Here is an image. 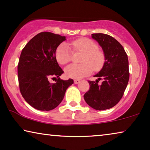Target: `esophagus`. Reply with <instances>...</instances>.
<instances>
[{
    "mask_svg": "<svg viewBox=\"0 0 150 150\" xmlns=\"http://www.w3.org/2000/svg\"><path fill=\"white\" fill-rule=\"evenodd\" d=\"M74 84H79L81 81H80V80H77L76 79V80H74Z\"/></svg>",
    "mask_w": 150,
    "mask_h": 150,
    "instance_id": "34e87169",
    "label": "esophagus"
}]
</instances>
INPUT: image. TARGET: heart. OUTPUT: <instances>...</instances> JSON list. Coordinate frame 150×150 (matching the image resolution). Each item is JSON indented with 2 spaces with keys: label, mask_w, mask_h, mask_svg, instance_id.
Listing matches in <instances>:
<instances>
[{
  "label": "heart",
  "mask_w": 150,
  "mask_h": 150,
  "mask_svg": "<svg viewBox=\"0 0 150 150\" xmlns=\"http://www.w3.org/2000/svg\"><path fill=\"white\" fill-rule=\"evenodd\" d=\"M74 52H83L81 65L71 64L65 68L67 77L74 79H81L89 75L94 71H99L104 63V54L98 48V45L91 39L81 38L77 39L69 44ZM71 49L65 43L60 44L57 48L55 57L57 62L60 64H66L71 61Z\"/></svg>",
  "instance_id": "b5f03b06"
}]
</instances>
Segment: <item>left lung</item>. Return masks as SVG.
Instances as JSON below:
<instances>
[{
    "mask_svg": "<svg viewBox=\"0 0 150 150\" xmlns=\"http://www.w3.org/2000/svg\"><path fill=\"white\" fill-rule=\"evenodd\" d=\"M96 40L104 52L103 67L94 76L96 81H88L89 90L84 95L88 105L98 110L113 107L122 99L129 81L128 59L124 48L112 37L103 33H94ZM103 80L101 84L98 82Z\"/></svg>",
    "mask_w": 150,
    "mask_h": 150,
    "instance_id": "1",
    "label": "left lung"
}]
</instances>
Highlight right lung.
<instances>
[{
	"instance_id": "obj_1",
	"label": "right lung",
	"mask_w": 150,
	"mask_h": 150,
	"mask_svg": "<svg viewBox=\"0 0 150 150\" xmlns=\"http://www.w3.org/2000/svg\"><path fill=\"white\" fill-rule=\"evenodd\" d=\"M65 36L42 32L28 42L20 54L18 65L20 91L30 106L40 110L54 109L62 102L65 91L74 83L72 79L61 80L63 73L57 63V47ZM58 77L55 83L49 80Z\"/></svg>"
}]
</instances>
